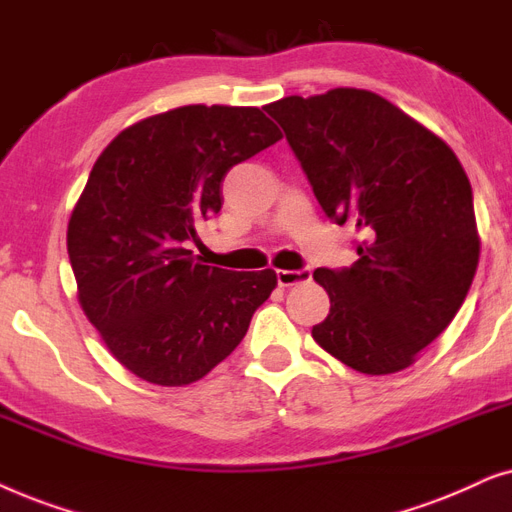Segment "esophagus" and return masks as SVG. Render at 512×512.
I'll list each match as a JSON object with an SVG mask.
<instances>
[{"label":"esophagus","mask_w":512,"mask_h":512,"mask_svg":"<svg viewBox=\"0 0 512 512\" xmlns=\"http://www.w3.org/2000/svg\"><path fill=\"white\" fill-rule=\"evenodd\" d=\"M276 281L281 288H290V285L311 281V269H278L276 271Z\"/></svg>","instance_id":"1"}]
</instances>
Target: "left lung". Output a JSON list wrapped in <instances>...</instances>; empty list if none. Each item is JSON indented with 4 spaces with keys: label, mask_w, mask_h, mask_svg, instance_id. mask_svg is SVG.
<instances>
[{
    "label": "left lung",
    "mask_w": 512,
    "mask_h": 512,
    "mask_svg": "<svg viewBox=\"0 0 512 512\" xmlns=\"http://www.w3.org/2000/svg\"><path fill=\"white\" fill-rule=\"evenodd\" d=\"M264 109L325 215L363 236L351 267L313 271L330 295L313 339L363 374L405 370L452 323L478 269L466 170L447 142L363 88L290 95Z\"/></svg>",
    "instance_id": "8db88e82"
}]
</instances>
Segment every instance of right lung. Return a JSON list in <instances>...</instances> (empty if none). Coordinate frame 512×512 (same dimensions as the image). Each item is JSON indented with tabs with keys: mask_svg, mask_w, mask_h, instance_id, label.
Instances as JSON below:
<instances>
[{
	"mask_svg": "<svg viewBox=\"0 0 512 512\" xmlns=\"http://www.w3.org/2000/svg\"><path fill=\"white\" fill-rule=\"evenodd\" d=\"M283 135L262 109L187 105L105 147L67 224L79 304L135 377L185 386L241 344L276 271L208 267L189 243L220 213L222 180Z\"/></svg>",
	"mask_w": 512,
	"mask_h": 512,
	"instance_id": "add662e5",
	"label": "right lung"
}]
</instances>
